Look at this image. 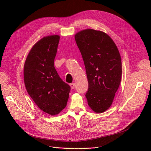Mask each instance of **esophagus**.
<instances>
[{
  "mask_svg": "<svg viewBox=\"0 0 151 151\" xmlns=\"http://www.w3.org/2000/svg\"><path fill=\"white\" fill-rule=\"evenodd\" d=\"M75 84L74 83H72L70 84V87L72 89H73L75 88Z\"/></svg>",
  "mask_w": 151,
  "mask_h": 151,
  "instance_id": "esophagus-1",
  "label": "esophagus"
}]
</instances>
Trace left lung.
<instances>
[{
	"mask_svg": "<svg viewBox=\"0 0 151 151\" xmlns=\"http://www.w3.org/2000/svg\"><path fill=\"white\" fill-rule=\"evenodd\" d=\"M87 73L88 89L85 97L90 108L97 114L112 104L120 85L121 58L118 48L106 33L94 29L81 30L75 35Z\"/></svg>",
	"mask_w": 151,
	"mask_h": 151,
	"instance_id": "obj_1",
	"label": "left lung"
}]
</instances>
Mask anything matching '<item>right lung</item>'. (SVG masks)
Here are the masks:
<instances>
[{
	"label": "right lung",
	"instance_id": "add662e5",
	"mask_svg": "<svg viewBox=\"0 0 151 151\" xmlns=\"http://www.w3.org/2000/svg\"><path fill=\"white\" fill-rule=\"evenodd\" d=\"M59 40L55 35L42 38L30 50L24 65L28 94L40 110L52 116L65 108L70 91L54 65Z\"/></svg>",
	"mask_w": 151,
	"mask_h": 151
}]
</instances>
